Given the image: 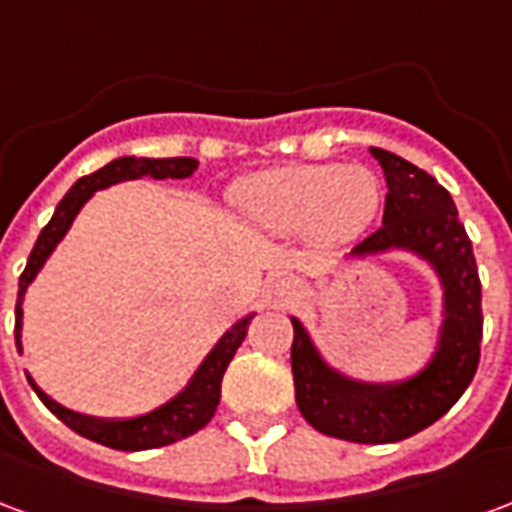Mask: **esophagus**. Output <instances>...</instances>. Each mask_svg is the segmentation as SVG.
Returning a JSON list of instances; mask_svg holds the SVG:
<instances>
[{
  "label": "esophagus",
  "instance_id": "esophagus-1",
  "mask_svg": "<svg viewBox=\"0 0 512 512\" xmlns=\"http://www.w3.org/2000/svg\"><path fill=\"white\" fill-rule=\"evenodd\" d=\"M282 282H285V279H282Z\"/></svg>",
  "mask_w": 512,
  "mask_h": 512
}]
</instances>
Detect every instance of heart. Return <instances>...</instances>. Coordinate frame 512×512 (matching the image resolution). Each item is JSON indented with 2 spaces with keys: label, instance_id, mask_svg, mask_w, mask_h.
I'll list each match as a JSON object with an SVG mask.
<instances>
[{
  "label": "heart",
  "instance_id": "obj_1",
  "mask_svg": "<svg viewBox=\"0 0 512 512\" xmlns=\"http://www.w3.org/2000/svg\"><path fill=\"white\" fill-rule=\"evenodd\" d=\"M233 200L266 233L307 230L321 244H345L373 222L381 186L365 167L299 164L249 175L233 189Z\"/></svg>",
  "mask_w": 512,
  "mask_h": 512
}]
</instances>
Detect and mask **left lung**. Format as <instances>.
<instances>
[{
	"label": "left lung",
	"instance_id": "left-lung-1",
	"mask_svg": "<svg viewBox=\"0 0 512 512\" xmlns=\"http://www.w3.org/2000/svg\"><path fill=\"white\" fill-rule=\"evenodd\" d=\"M384 167V224L351 255L411 249L433 263L444 285V329L439 351L417 378L403 384H356L323 365V359L293 318L290 367L301 417L334 439L356 444L403 441L450 411L472 384L483 343V288L472 241L458 222L450 191L406 158L373 147Z\"/></svg>",
	"mask_w": 512,
	"mask_h": 512
}]
</instances>
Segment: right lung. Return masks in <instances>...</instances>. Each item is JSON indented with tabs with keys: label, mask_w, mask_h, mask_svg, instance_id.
I'll use <instances>...</instances> for the list:
<instances>
[{
	"label": "right lung",
	"mask_w": 512,
	"mask_h": 512,
	"mask_svg": "<svg viewBox=\"0 0 512 512\" xmlns=\"http://www.w3.org/2000/svg\"><path fill=\"white\" fill-rule=\"evenodd\" d=\"M197 169V161L189 156H175V158H136V156H123L115 158L112 164H106L93 175H84L73 183V189L65 194L57 205V211L51 216V222L40 230L38 241L29 252L27 268L18 279V301H16V345L18 332H21V296L27 293V285L35 279V274L40 271V266L46 263V257L54 252V246L60 244L62 235L68 233V227L76 219V213L82 211V205L90 197L93 191L106 189L112 183H120V180H134V178H189L191 172ZM249 323L252 318H244L238 321L224 334L222 340L216 343L211 354L205 356V362L200 365V370L194 373L191 384L180 392L175 400H169L167 406L150 411L145 417L136 419H120V422H106V419H93L82 417L76 411H68L62 408L60 403H54L49 395H43L35 381L29 378L32 389L38 392V397L49 406L51 414L68 425L71 430H76L79 436L90 441H98L104 447H112V450H156V447H167V444H175V441L186 439L191 433H197L200 428H205L211 417L216 414V406H219V397H222V378L224 370L230 365V359L238 351V345L244 343L246 332H249Z\"/></svg>",
	"instance_id": "add662e5"
}]
</instances>
